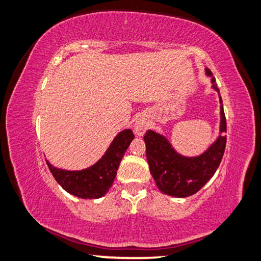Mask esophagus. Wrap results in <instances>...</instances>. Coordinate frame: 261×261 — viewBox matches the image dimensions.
Returning <instances> with one entry per match:
<instances>
[{"label": "esophagus", "instance_id": "esophagus-1", "mask_svg": "<svg viewBox=\"0 0 261 261\" xmlns=\"http://www.w3.org/2000/svg\"><path fill=\"white\" fill-rule=\"evenodd\" d=\"M148 126H149L148 121L142 119V118H141V119H138L136 123H135V131H136L137 135H140V136H141V135H143L144 133H146Z\"/></svg>", "mask_w": 261, "mask_h": 261}]
</instances>
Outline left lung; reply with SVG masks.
<instances>
[{
    "instance_id": "1",
    "label": "left lung",
    "mask_w": 261,
    "mask_h": 261,
    "mask_svg": "<svg viewBox=\"0 0 261 261\" xmlns=\"http://www.w3.org/2000/svg\"><path fill=\"white\" fill-rule=\"evenodd\" d=\"M212 77V72L206 68ZM217 91L216 79L212 77ZM220 103H223L220 97ZM220 133H226V119L223 106L220 107ZM146 142L147 160L156 187L167 195L187 197L197 193L219 167L226 146V136L220 135L208 149L200 156L186 158L173 149L170 142L161 135L148 130L143 137Z\"/></svg>"
}]
</instances>
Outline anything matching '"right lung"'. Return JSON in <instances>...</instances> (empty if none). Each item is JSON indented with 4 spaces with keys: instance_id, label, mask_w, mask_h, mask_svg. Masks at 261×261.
<instances>
[{
    "instance_id": "1",
    "label": "right lung",
    "mask_w": 261,
    "mask_h": 261,
    "mask_svg": "<svg viewBox=\"0 0 261 261\" xmlns=\"http://www.w3.org/2000/svg\"><path fill=\"white\" fill-rule=\"evenodd\" d=\"M134 137L133 131L128 128L121 131L112 142L106 154L87 170H60L47 161L48 167L57 182L67 193L82 199H98L103 196L113 184L120 161Z\"/></svg>"
}]
</instances>
